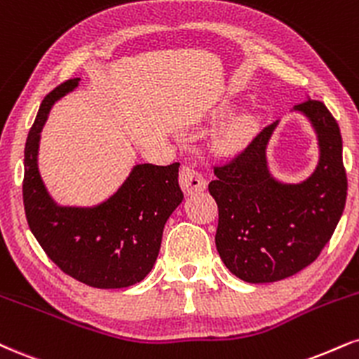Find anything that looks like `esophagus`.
<instances>
[{
    "instance_id": "esophagus-1",
    "label": "esophagus",
    "mask_w": 359,
    "mask_h": 359,
    "mask_svg": "<svg viewBox=\"0 0 359 359\" xmlns=\"http://www.w3.org/2000/svg\"><path fill=\"white\" fill-rule=\"evenodd\" d=\"M180 187H182L184 194L191 196L196 192H204L207 189V180L205 177L191 165H184L180 168V177H179Z\"/></svg>"
}]
</instances>
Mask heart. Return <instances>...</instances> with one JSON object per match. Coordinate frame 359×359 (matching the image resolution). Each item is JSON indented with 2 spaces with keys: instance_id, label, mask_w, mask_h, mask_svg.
<instances>
[{
  "instance_id": "1",
  "label": "heart",
  "mask_w": 359,
  "mask_h": 359,
  "mask_svg": "<svg viewBox=\"0 0 359 359\" xmlns=\"http://www.w3.org/2000/svg\"><path fill=\"white\" fill-rule=\"evenodd\" d=\"M254 127H256V120H254L252 115L243 114L236 116L234 120H231L224 130L219 133L217 137V149L224 154H231L234 150L241 149L245 142L249 140L250 133H252Z\"/></svg>"
}]
</instances>
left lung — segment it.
Wrapping results in <instances>:
<instances>
[{"mask_svg":"<svg viewBox=\"0 0 359 359\" xmlns=\"http://www.w3.org/2000/svg\"><path fill=\"white\" fill-rule=\"evenodd\" d=\"M313 125L319 162L308 179L286 184L267 167L271 123L232 162L214 167L210 196L219 207L215 248L245 283H274L299 273L330 243L346 204L348 179L338 122L323 102L294 107Z\"/></svg>","mask_w":359,"mask_h":359,"instance_id":"8db88e82","label":"left lung"}]
</instances>
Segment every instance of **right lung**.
Wrapping results in <instances>:
<instances>
[{
  "label": "right lung",
  "mask_w": 359,
  "mask_h": 359,
  "mask_svg": "<svg viewBox=\"0 0 359 359\" xmlns=\"http://www.w3.org/2000/svg\"><path fill=\"white\" fill-rule=\"evenodd\" d=\"M58 85L41 102L25 147L23 202L28 226L43 250L65 274L86 286L120 289L140 283L161 250L163 226L182 202L180 163H138L118 191L93 207L60 205L38 170L43 125L53 103L79 86Z\"/></svg>",
  "instance_id": "add662e5"
}]
</instances>
